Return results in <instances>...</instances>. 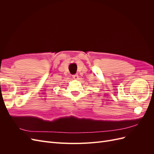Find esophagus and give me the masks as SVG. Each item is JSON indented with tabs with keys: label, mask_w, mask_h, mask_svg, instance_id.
Returning <instances> with one entry per match:
<instances>
[{
	"label": "esophagus",
	"mask_w": 154,
	"mask_h": 154,
	"mask_svg": "<svg viewBox=\"0 0 154 154\" xmlns=\"http://www.w3.org/2000/svg\"><path fill=\"white\" fill-rule=\"evenodd\" d=\"M72 78H74V79H75V80H78V75L77 74H74V75H72Z\"/></svg>",
	"instance_id": "obj_1"
}]
</instances>
